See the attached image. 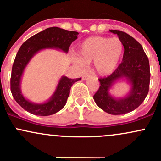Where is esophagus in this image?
Returning <instances> with one entry per match:
<instances>
[{"mask_svg":"<svg viewBox=\"0 0 161 161\" xmlns=\"http://www.w3.org/2000/svg\"><path fill=\"white\" fill-rule=\"evenodd\" d=\"M88 77H89V74H84V76H83V77H82V80H87V78Z\"/></svg>","mask_w":161,"mask_h":161,"instance_id":"1","label":"esophagus"}]
</instances>
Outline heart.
<instances>
[{
    "mask_svg": "<svg viewBox=\"0 0 161 161\" xmlns=\"http://www.w3.org/2000/svg\"><path fill=\"white\" fill-rule=\"evenodd\" d=\"M124 46L119 37L109 38L101 36L84 40L77 49L78 58L74 62L78 66L93 61V69L98 75L108 76L114 70L121 58Z\"/></svg>",
    "mask_w": 161,
    "mask_h": 161,
    "instance_id": "1",
    "label": "heart"
}]
</instances>
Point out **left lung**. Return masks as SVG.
Returning <instances> with one entry per match:
<instances>
[{
    "mask_svg": "<svg viewBox=\"0 0 161 161\" xmlns=\"http://www.w3.org/2000/svg\"><path fill=\"white\" fill-rule=\"evenodd\" d=\"M117 34L124 47L121 64L108 77L100 78L99 90L94 95L96 104L103 111L113 115L124 114L137 108L148 94L150 85V64L142 46L134 37L118 30H110ZM124 79L131 86L129 92L123 98H115L109 93L114 84Z\"/></svg>",
    "mask_w": 161,
    "mask_h": 161,
    "instance_id": "8db88e82",
    "label": "left lung"
}]
</instances>
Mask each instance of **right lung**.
Wrapping results in <instances>:
<instances>
[{
	"label": "right lung",
	"instance_id": "right-lung-1",
	"mask_svg": "<svg viewBox=\"0 0 161 161\" xmlns=\"http://www.w3.org/2000/svg\"><path fill=\"white\" fill-rule=\"evenodd\" d=\"M78 34L77 31L52 27L37 33L22 44L14 62L11 77V94L22 108L34 115L49 116L56 114L65 106L72 85L81 78L70 79L62 76L52 96L40 103L31 102L24 96L20 84L26 67L34 55L45 49H56L67 53L69 47L77 39Z\"/></svg>",
	"mask_w": 161,
	"mask_h": 161
}]
</instances>
